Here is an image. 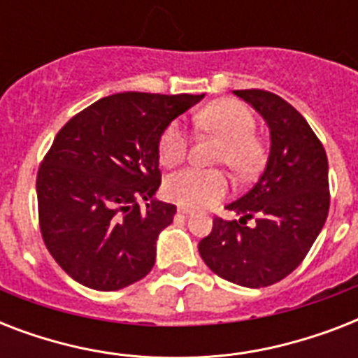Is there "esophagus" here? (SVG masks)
<instances>
[{
	"label": "esophagus",
	"instance_id": "esophagus-1",
	"mask_svg": "<svg viewBox=\"0 0 358 358\" xmlns=\"http://www.w3.org/2000/svg\"><path fill=\"white\" fill-rule=\"evenodd\" d=\"M178 213L180 215H191V213H193V210H191V208H185V206H178Z\"/></svg>",
	"mask_w": 358,
	"mask_h": 358
}]
</instances>
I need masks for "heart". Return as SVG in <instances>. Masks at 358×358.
<instances>
[{"instance_id":"obj_1","label":"heart","mask_w":358,"mask_h":358,"mask_svg":"<svg viewBox=\"0 0 358 358\" xmlns=\"http://www.w3.org/2000/svg\"><path fill=\"white\" fill-rule=\"evenodd\" d=\"M195 126L204 134L221 141L215 163L227 165L241 180L260 173L266 162V145L255 134L256 119L252 111L238 100L223 98L208 103L195 115ZM189 150V141L178 122L163 129L157 154L165 167L184 162ZM229 191V178L223 171L184 169L165 180V195L184 206H208L223 199Z\"/></svg>"}]
</instances>
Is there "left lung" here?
Instances as JSON below:
<instances>
[{
	"label": "left lung",
	"instance_id": "8db88e82",
	"mask_svg": "<svg viewBox=\"0 0 358 358\" xmlns=\"http://www.w3.org/2000/svg\"><path fill=\"white\" fill-rule=\"evenodd\" d=\"M269 126L271 152L260 180L227 210L239 219L213 217L199 252L215 275L245 288L282 280L305 260L329 213V163L305 117L277 94L234 91ZM252 218L255 224L246 227Z\"/></svg>",
	"mask_w": 358,
	"mask_h": 358
}]
</instances>
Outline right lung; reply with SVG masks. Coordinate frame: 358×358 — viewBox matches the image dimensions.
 <instances>
[{"mask_svg":"<svg viewBox=\"0 0 358 358\" xmlns=\"http://www.w3.org/2000/svg\"><path fill=\"white\" fill-rule=\"evenodd\" d=\"M202 98L120 92L59 129L36 173L38 224L53 260L76 282L115 292L150 273L157 236L176 213L154 199L162 184L157 143Z\"/></svg>","mask_w":358,"mask_h":358,"instance_id":"right-lung-1","label":"right lung"}]
</instances>
